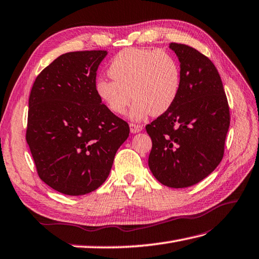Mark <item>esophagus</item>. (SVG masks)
<instances>
[{
    "label": "esophagus",
    "mask_w": 259,
    "mask_h": 259,
    "mask_svg": "<svg viewBox=\"0 0 259 259\" xmlns=\"http://www.w3.org/2000/svg\"><path fill=\"white\" fill-rule=\"evenodd\" d=\"M143 127L141 124H136V123H130V131L132 134H137V132L142 131Z\"/></svg>",
    "instance_id": "34e87169"
}]
</instances>
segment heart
<instances>
[{
    "label": "heart",
    "instance_id": "heart-1",
    "mask_svg": "<svg viewBox=\"0 0 259 259\" xmlns=\"http://www.w3.org/2000/svg\"><path fill=\"white\" fill-rule=\"evenodd\" d=\"M108 74L96 82L99 98L113 113L122 115L131 98L136 99L130 117L142 120L166 112L176 101L181 83L179 64L159 50L125 48L110 62Z\"/></svg>",
    "mask_w": 259,
    "mask_h": 259
}]
</instances>
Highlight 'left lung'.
Wrapping results in <instances>:
<instances>
[{
  "label": "left lung",
  "mask_w": 259,
  "mask_h": 259,
  "mask_svg": "<svg viewBox=\"0 0 259 259\" xmlns=\"http://www.w3.org/2000/svg\"><path fill=\"white\" fill-rule=\"evenodd\" d=\"M181 71L180 92L166 112L146 125L152 140L149 167L160 183L192 186L223 159L230 108L214 64L195 48L171 43Z\"/></svg>",
  "instance_id": "1"
}]
</instances>
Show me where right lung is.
I'll return each instance as SVG.
<instances>
[{
	"mask_svg": "<svg viewBox=\"0 0 259 259\" xmlns=\"http://www.w3.org/2000/svg\"><path fill=\"white\" fill-rule=\"evenodd\" d=\"M106 51L70 52L36 77L26 141L38 177L66 195L97 190L109 176L129 125L102 104L96 76Z\"/></svg>",
	"mask_w": 259,
	"mask_h": 259,
	"instance_id": "right-lung-1",
	"label": "right lung"
}]
</instances>
